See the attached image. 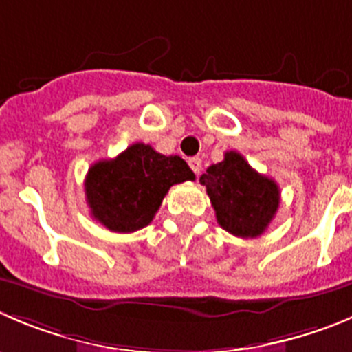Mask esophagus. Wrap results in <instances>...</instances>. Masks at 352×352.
Instances as JSON below:
<instances>
[{
    "label": "esophagus",
    "mask_w": 352,
    "mask_h": 352,
    "mask_svg": "<svg viewBox=\"0 0 352 352\" xmlns=\"http://www.w3.org/2000/svg\"><path fill=\"white\" fill-rule=\"evenodd\" d=\"M187 163H189V166H191V170L196 173V175L201 173V160H199V157H189Z\"/></svg>",
    "instance_id": "1"
}]
</instances>
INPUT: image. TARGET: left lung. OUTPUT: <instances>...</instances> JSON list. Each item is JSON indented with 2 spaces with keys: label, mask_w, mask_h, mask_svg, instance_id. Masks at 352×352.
<instances>
[{
  "label": "left lung",
  "mask_w": 352,
  "mask_h": 352,
  "mask_svg": "<svg viewBox=\"0 0 352 352\" xmlns=\"http://www.w3.org/2000/svg\"><path fill=\"white\" fill-rule=\"evenodd\" d=\"M206 187L217 222L238 238H257L267 229L280 206V187L261 175L236 151L199 177Z\"/></svg>",
  "instance_id": "obj_1"
}]
</instances>
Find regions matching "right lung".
<instances>
[{
  "mask_svg": "<svg viewBox=\"0 0 352 352\" xmlns=\"http://www.w3.org/2000/svg\"><path fill=\"white\" fill-rule=\"evenodd\" d=\"M186 180H195V173L182 157L137 142L91 165L85 192L95 221L113 232H133L149 226L170 187Z\"/></svg>",
  "mask_w": 352,
  "mask_h": 352,
  "instance_id": "right-lung-1",
  "label": "right lung"
}]
</instances>
